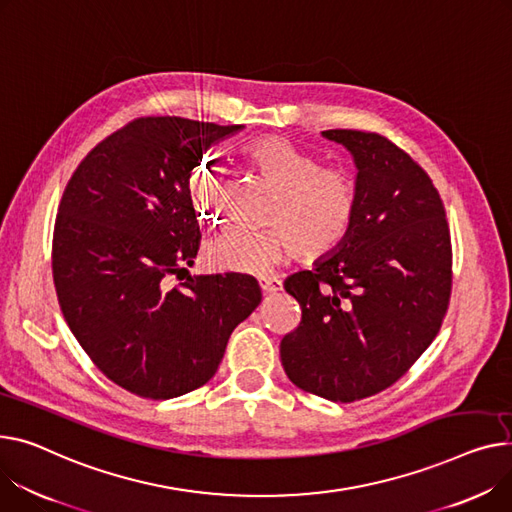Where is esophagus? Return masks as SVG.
Masks as SVG:
<instances>
[{
	"instance_id": "esophagus-1",
	"label": "esophagus",
	"mask_w": 512,
	"mask_h": 512,
	"mask_svg": "<svg viewBox=\"0 0 512 512\" xmlns=\"http://www.w3.org/2000/svg\"><path fill=\"white\" fill-rule=\"evenodd\" d=\"M259 288L263 294H276L282 290V282L278 278H259Z\"/></svg>"
}]
</instances>
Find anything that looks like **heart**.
Wrapping results in <instances>:
<instances>
[{"instance_id":"heart-1","label":"heart","mask_w":512,"mask_h":512,"mask_svg":"<svg viewBox=\"0 0 512 512\" xmlns=\"http://www.w3.org/2000/svg\"><path fill=\"white\" fill-rule=\"evenodd\" d=\"M276 193L263 232L228 230L206 247V261L232 274H263L290 257L317 263L348 241L360 212V185L354 170L319 164L282 135H259L236 152ZM222 173L214 162H197L189 177V195L197 214L210 224L222 218Z\"/></svg>"}]
</instances>
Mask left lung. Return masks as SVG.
I'll return each instance as SVG.
<instances>
[{
  "instance_id": "1",
  "label": "left lung",
  "mask_w": 512,
  "mask_h": 512,
  "mask_svg": "<svg viewBox=\"0 0 512 512\" xmlns=\"http://www.w3.org/2000/svg\"><path fill=\"white\" fill-rule=\"evenodd\" d=\"M358 168L360 212L348 241L284 284L302 311L284 335L288 379L329 401L381 393L432 344L453 288L451 232L426 170L385 135L329 129Z\"/></svg>"
}]
</instances>
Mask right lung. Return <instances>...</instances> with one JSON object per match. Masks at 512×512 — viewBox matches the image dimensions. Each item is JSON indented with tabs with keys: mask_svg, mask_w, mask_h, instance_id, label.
I'll return each mask as SVG.
<instances>
[{
	"mask_svg": "<svg viewBox=\"0 0 512 512\" xmlns=\"http://www.w3.org/2000/svg\"><path fill=\"white\" fill-rule=\"evenodd\" d=\"M243 125L140 117L96 144L67 181L53 230L61 313L119 387L170 399L206 385L234 327L261 302L255 278L188 276L199 249L189 177Z\"/></svg>",
	"mask_w": 512,
	"mask_h": 512,
	"instance_id": "obj_1",
	"label": "right lung"
}]
</instances>
